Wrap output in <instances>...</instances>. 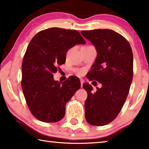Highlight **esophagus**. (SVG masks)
Wrapping results in <instances>:
<instances>
[{"label":"esophagus","instance_id":"1","mask_svg":"<svg viewBox=\"0 0 149 149\" xmlns=\"http://www.w3.org/2000/svg\"><path fill=\"white\" fill-rule=\"evenodd\" d=\"M80 81H81V86H83V84L84 83V80L83 79H80Z\"/></svg>","mask_w":149,"mask_h":149}]
</instances>
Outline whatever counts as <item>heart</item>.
<instances>
[{
	"label": "heart",
	"instance_id": "obj_1",
	"mask_svg": "<svg viewBox=\"0 0 149 149\" xmlns=\"http://www.w3.org/2000/svg\"><path fill=\"white\" fill-rule=\"evenodd\" d=\"M81 73H82V72H81V71H80V72H79V74H81Z\"/></svg>",
	"mask_w": 149,
	"mask_h": 149
}]
</instances>
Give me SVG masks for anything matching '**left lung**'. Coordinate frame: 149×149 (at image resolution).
Returning <instances> with one entry per match:
<instances>
[{"label": "left lung", "instance_id": "8db88e82", "mask_svg": "<svg viewBox=\"0 0 149 149\" xmlns=\"http://www.w3.org/2000/svg\"><path fill=\"white\" fill-rule=\"evenodd\" d=\"M81 33L94 45L97 53L87 78L102 85L93 92L91 85L83 84L87 93L85 117L91 125L103 126L117 117L126 101L133 81V52L129 42L112 30H82Z\"/></svg>", "mask_w": 149, "mask_h": 149}]
</instances>
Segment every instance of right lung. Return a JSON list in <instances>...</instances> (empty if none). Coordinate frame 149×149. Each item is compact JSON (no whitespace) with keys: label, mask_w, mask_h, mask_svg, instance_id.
Wrapping results in <instances>:
<instances>
[{"label":"right lung","mask_w":149,"mask_h":149,"mask_svg":"<svg viewBox=\"0 0 149 149\" xmlns=\"http://www.w3.org/2000/svg\"><path fill=\"white\" fill-rule=\"evenodd\" d=\"M86 41L77 30L50 28L35 35L28 44L22 64L21 86L32 114L42 122L56 123L64 117L65 104L81 87L78 77L62 84L54 79L66 53Z\"/></svg>","instance_id":"right-lung-1"}]
</instances>
